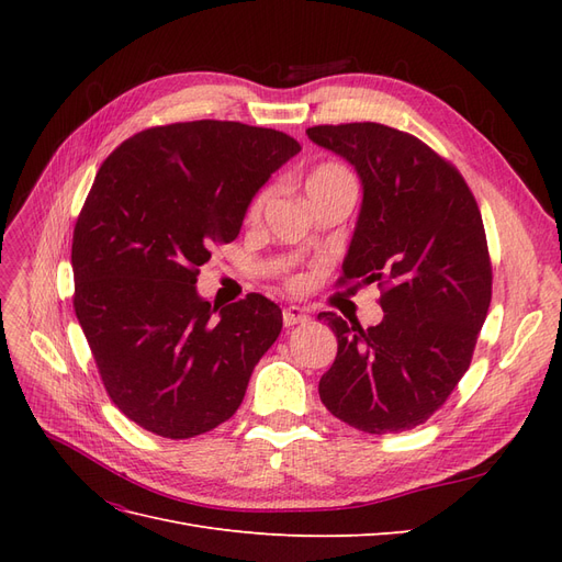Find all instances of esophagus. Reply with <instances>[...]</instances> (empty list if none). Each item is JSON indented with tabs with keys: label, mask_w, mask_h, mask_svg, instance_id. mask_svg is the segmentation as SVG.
<instances>
[{
	"label": "esophagus",
	"mask_w": 562,
	"mask_h": 562,
	"mask_svg": "<svg viewBox=\"0 0 562 562\" xmlns=\"http://www.w3.org/2000/svg\"><path fill=\"white\" fill-rule=\"evenodd\" d=\"M307 321H310L307 312L300 310V307H285V310H283V323H285L288 328L297 326V323H307Z\"/></svg>",
	"instance_id": "esophagus-1"
}]
</instances>
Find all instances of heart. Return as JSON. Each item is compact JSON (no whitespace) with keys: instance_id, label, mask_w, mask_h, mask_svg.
<instances>
[{"instance_id":"heart-1","label":"heart","mask_w":562,"mask_h":562,"mask_svg":"<svg viewBox=\"0 0 562 562\" xmlns=\"http://www.w3.org/2000/svg\"><path fill=\"white\" fill-rule=\"evenodd\" d=\"M345 182H353L351 173L347 171L345 166L330 164V161L328 164H318L314 171L310 173V178H307V192H310V196H316L318 192L328 190V187L345 184ZM269 194H271L269 187H262L260 192H255V196L250 199L248 209H246V220H250V223H252V220H258L262 215L267 201H269ZM285 283H288V288H297L300 285L297 279H288Z\"/></svg>"}]
</instances>
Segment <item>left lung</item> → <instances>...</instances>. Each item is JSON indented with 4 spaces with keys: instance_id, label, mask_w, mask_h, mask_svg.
Returning <instances> with one entry per match:
<instances>
[{
    "instance_id": "1",
    "label": "left lung",
    "mask_w": 562,
    "mask_h": 562,
    "mask_svg": "<svg viewBox=\"0 0 562 562\" xmlns=\"http://www.w3.org/2000/svg\"><path fill=\"white\" fill-rule=\"evenodd\" d=\"M363 182V206L342 277L378 283L380 326L321 312L337 337L318 382L323 405L366 434H401L427 422L471 366L492 300L483 217L467 180L427 143L375 122L307 128Z\"/></svg>"
}]
</instances>
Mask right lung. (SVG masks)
Segmentation results:
<instances>
[{
  "label": "right lung",
  "instance_id": "add662e5",
  "mask_svg": "<svg viewBox=\"0 0 562 562\" xmlns=\"http://www.w3.org/2000/svg\"><path fill=\"white\" fill-rule=\"evenodd\" d=\"M297 151L283 131L201 119L135 133L98 168L72 236V302L108 396L138 427L192 438L241 405L281 310L248 293L215 314L194 283Z\"/></svg>",
  "mask_w": 562,
  "mask_h": 562
}]
</instances>
